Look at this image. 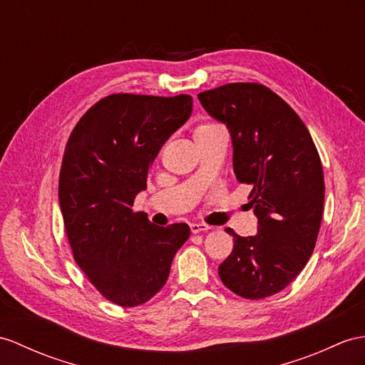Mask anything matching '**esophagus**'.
I'll return each mask as SVG.
<instances>
[{"label":"esophagus","instance_id":"obj_1","mask_svg":"<svg viewBox=\"0 0 365 365\" xmlns=\"http://www.w3.org/2000/svg\"><path fill=\"white\" fill-rule=\"evenodd\" d=\"M210 229H212L210 226L204 225V223H192V225H190L192 234H200V232H204V230H210Z\"/></svg>","mask_w":365,"mask_h":365}]
</instances>
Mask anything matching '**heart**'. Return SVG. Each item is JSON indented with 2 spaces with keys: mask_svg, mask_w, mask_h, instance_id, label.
<instances>
[{
  "mask_svg": "<svg viewBox=\"0 0 365 365\" xmlns=\"http://www.w3.org/2000/svg\"><path fill=\"white\" fill-rule=\"evenodd\" d=\"M220 128L218 125H215V123H201V125L197 127V130H195V138H198L201 135H204V133H209V131H213Z\"/></svg>",
  "mask_w": 365,
  "mask_h": 365,
  "instance_id": "obj_1",
  "label": "heart"
}]
</instances>
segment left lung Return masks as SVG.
I'll list each match as a JSON object with an SVG mask.
<instances>
[{
  "instance_id": "left-lung-1",
  "label": "left lung",
  "mask_w": 365,
  "mask_h": 365,
  "mask_svg": "<svg viewBox=\"0 0 365 365\" xmlns=\"http://www.w3.org/2000/svg\"><path fill=\"white\" fill-rule=\"evenodd\" d=\"M232 139L234 173L250 184L257 234L240 237L220 264V279L245 299L285 289L313 254L324 212L321 158L291 106L259 83H229L198 94Z\"/></svg>"
}]
</instances>
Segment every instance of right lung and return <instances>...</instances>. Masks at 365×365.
Returning a JSON list of instances; mask_svg holds the SVG:
<instances>
[{
	"label": "right lung",
	"instance_id": "right-lung-1",
	"mask_svg": "<svg viewBox=\"0 0 365 365\" xmlns=\"http://www.w3.org/2000/svg\"><path fill=\"white\" fill-rule=\"evenodd\" d=\"M193 101L113 94L88 110L66 144L58 201L74 259L102 296L120 307L161 291L185 223L156 226L133 213L164 142L189 120Z\"/></svg>",
	"mask_w": 365,
	"mask_h": 365
}]
</instances>
